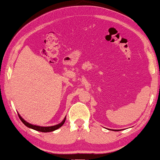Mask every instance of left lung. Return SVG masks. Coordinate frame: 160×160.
<instances>
[{
  "label": "left lung",
  "instance_id": "obj_1",
  "mask_svg": "<svg viewBox=\"0 0 160 160\" xmlns=\"http://www.w3.org/2000/svg\"><path fill=\"white\" fill-rule=\"evenodd\" d=\"M113 131H118V130H113Z\"/></svg>",
  "mask_w": 160,
  "mask_h": 160
}]
</instances>
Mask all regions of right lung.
Here are the masks:
<instances>
[{
    "label": "right lung",
    "instance_id": "right-lung-1",
    "mask_svg": "<svg viewBox=\"0 0 160 160\" xmlns=\"http://www.w3.org/2000/svg\"><path fill=\"white\" fill-rule=\"evenodd\" d=\"M18 115L20 120L22 121V122L23 123L25 126H27L28 128H29L32 129V130H35L39 131V132H52L54 130H56L57 129L60 128V127L62 126V125L65 123V119H66V117H65V118H64V120H63L61 122H60V124H58V125H56L50 126V127H40V126L32 125V124H30L28 122H27L26 121L24 120L22 118V117L19 114H18Z\"/></svg>",
    "mask_w": 160,
    "mask_h": 160
}]
</instances>
